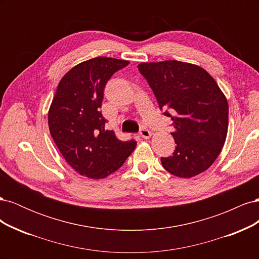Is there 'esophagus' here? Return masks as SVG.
<instances>
[{
	"label": "esophagus",
	"instance_id": "1",
	"mask_svg": "<svg viewBox=\"0 0 259 259\" xmlns=\"http://www.w3.org/2000/svg\"><path fill=\"white\" fill-rule=\"evenodd\" d=\"M139 135L142 136V137H144V138H146V139H148V138H150L151 137V135H152V133L149 131V130H147V128H142L140 130V132H139Z\"/></svg>",
	"mask_w": 259,
	"mask_h": 259
}]
</instances>
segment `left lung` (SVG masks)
<instances>
[{"label":"left lung","instance_id":"8db88e82","mask_svg":"<svg viewBox=\"0 0 259 259\" xmlns=\"http://www.w3.org/2000/svg\"><path fill=\"white\" fill-rule=\"evenodd\" d=\"M138 70L175 128V151L161 158L163 167L180 178L206 170L228 132V103L216 81L203 68L178 60L142 62Z\"/></svg>","mask_w":259,"mask_h":259}]
</instances>
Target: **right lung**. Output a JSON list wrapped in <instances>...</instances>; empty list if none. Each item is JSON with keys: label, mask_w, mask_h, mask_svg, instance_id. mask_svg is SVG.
Instances as JSON below:
<instances>
[{"label": "right lung", "mask_w": 259, "mask_h": 259, "mask_svg": "<svg viewBox=\"0 0 259 259\" xmlns=\"http://www.w3.org/2000/svg\"><path fill=\"white\" fill-rule=\"evenodd\" d=\"M130 64L127 60L96 57L81 62L62 76L49 111L55 144L67 163L80 175L101 179L119 169L136 142H121L100 108L108 80Z\"/></svg>", "instance_id": "right-lung-1"}]
</instances>
